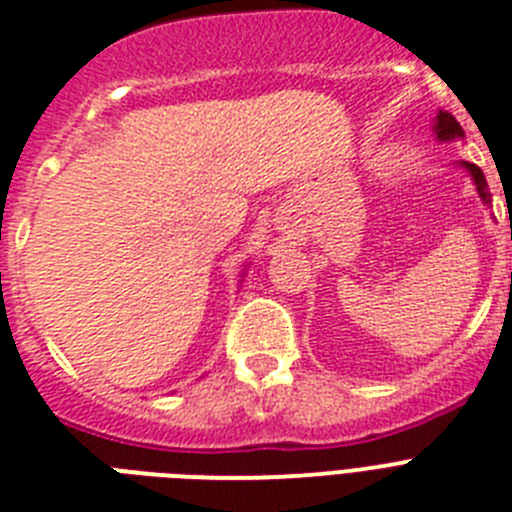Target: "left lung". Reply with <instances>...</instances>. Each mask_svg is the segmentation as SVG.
I'll list each match as a JSON object with an SVG mask.
<instances>
[{
	"label": "left lung",
	"mask_w": 512,
	"mask_h": 512,
	"mask_svg": "<svg viewBox=\"0 0 512 512\" xmlns=\"http://www.w3.org/2000/svg\"><path fill=\"white\" fill-rule=\"evenodd\" d=\"M436 135L441 140H454V138H461V135H464V130H461V125L456 122V117L451 115V112H438ZM464 169L472 174L474 184H477L479 197H482L485 202H490V192H487V182H485V174H482V169H479L477 164H469V161H464Z\"/></svg>",
	"instance_id": "1"
}]
</instances>
